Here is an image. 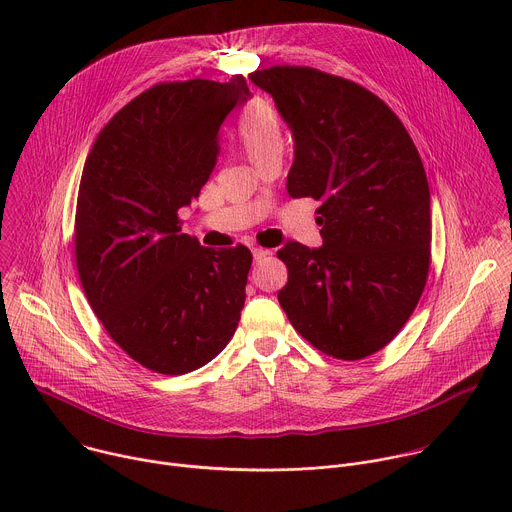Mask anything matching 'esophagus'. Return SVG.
<instances>
[{
    "instance_id": "1",
    "label": "esophagus",
    "mask_w": 512,
    "mask_h": 512,
    "mask_svg": "<svg viewBox=\"0 0 512 512\" xmlns=\"http://www.w3.org/2000/svg\"><path fill=\"white\" fill-rule=\"evenodd\" d=\"M271 255V251H267V249H261V247H255L253 249V259L257 261V263H261L263 259H267Z\"/></svg>"
}]
</instances>
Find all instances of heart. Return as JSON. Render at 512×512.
<instances>
[{
  "mask_svg": "<svg viewBox=\"0 0 512 512\" xmlns=\"http://www.w3.org/2000/svg\"><path fill=\"white\" fill-rule=\"evenodd\" d=\"M237 139L251 164L271 152H281L283 127L275 107L263 99H253L239 117Z\"/></svg>",
  "mask_w": 512,
  "mask_h": 512,
  "instance_id": "obj_1",
  "label": "heart"
}]
</instances>
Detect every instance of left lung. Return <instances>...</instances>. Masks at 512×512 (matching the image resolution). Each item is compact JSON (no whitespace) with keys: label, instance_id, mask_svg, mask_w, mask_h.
I'll use <instances>...</instances> for the list:
<instances>
[{"label":"left lung","instance_id":"obj_1","mask_svg":"<svg viewBox=\"0 0 512 512\" xmlns=\"http://www.w3.org/2000/svg\"><path fill=\"white\" fill-rule=\"evenodd\" d=\"M249 79L294 135L291 198H314L322 247L289 241L277 300L312 346L358 360L387 346L413 314L429 271V186L413 139L371 91L310 66Z\"/></svg>","mask_w":512,"mask_h":512}]
</instances>
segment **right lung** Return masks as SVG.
<instances>
[{
    "label": "right lung",
    "mask_w": 512,
    "mask_h": 512,
    "mask_svg": "<svg viewBox=\"0 0 512 512\" xmlns=\"http://www.w3.org/2000/svg\"><path fill=\"white\" fill-rule=\"evenodd\" d=\"M251 97L241 75L160 83L97 135L77 198L75 253L85 296L141 367L184 375L233 338L253 255L202 247L178 210L198 198L221 152L218 131Z\"/></svg>",
    "instance_id": "right-lung-1"
}]
</instances>
